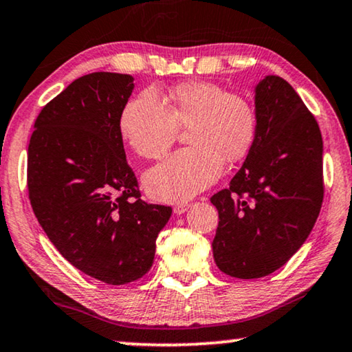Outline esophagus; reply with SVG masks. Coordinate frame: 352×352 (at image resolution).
Returning a JSON list of instances; mask_svg holds the SVG:
<instances>
[{
	"label": "esophagus",
	"mask_w": 352,
	"mask_h": 352,
	"mask_svg": "<svg viewBox=\"0 0 352 352\" xmlns=\"http://www.w3.org/2000/svg\"><path fill=\"white\" fill-rule=\"evenodd\" d=\"M188 204H177V206L174 207V212L177 213V214H182V213H185L186 210H188Z\"/></svg>",
	"instance_id": "1"
}]
</instances>
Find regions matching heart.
Segmentation results:
<instances>
[{
  "mask_svg": "<svg viewBox=\"0 0 352 352\" xmlns=\"http://www.w3.org/2000/svg\"><path fill=\"white\" fill-rule=\"evenodd\" d=\"M177 126L185 128L190 148L178 150L144 175L145 190L160 201H186L208 188L223 172V162L248 156L258 133V117L248 99L212 82H185L166 104L144 91L124 104L118 131L140 158H161L174 142Z\"/></svg>",
  "mask_w": 352,
  "mask_h": 352,
  "instance_id": "heart-1",
  "label": "heart"
}]
</instances>
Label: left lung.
Listing matches in <instances>:
<instances>
[{
  "label": "left lung",
  "instance_id": "left-lung-1",
  "mask_svg": "<svg viewBox=\"0 0 352 352\" xmlns=\"http://www.w3.org/2000/svg\"><path fill=\"white\" fill-rule=\"evenodd\" d=\"M258 133L226 190L213 194V258L226 275L274 274L305 242L322 206V138L300 96L278 76L256 85Z\"/></svg>",
  "mask_w": 352,
  "mask_h": 352
}]
</instances>
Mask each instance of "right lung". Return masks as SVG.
Returning a JSON list of instances; mask_svg holds the SVG:
<instances>
[{
	"label": "right lung",
	"mask_w": 352,
	"mask_h": 352,
	"mask_svg": "<svg viewBox=\"0 0 352 352\" xmlns=\"http://www.w3.org/2000/svg\"><path fill=\"white\" fill-rule=\"evenodd\" d=\"M134 77L91 72L41 110L28 145V192L47 237L67 262L107 285L142 278L172 208L146 204L118 118Z\"/></svg>",
	"instance_id": "right-lung-1"
}]
</instances>
